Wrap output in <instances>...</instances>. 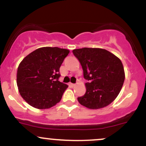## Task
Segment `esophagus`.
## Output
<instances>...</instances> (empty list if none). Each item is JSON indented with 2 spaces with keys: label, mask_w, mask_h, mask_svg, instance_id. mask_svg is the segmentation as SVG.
<instances>
[{
  "label": "esophagus",
  "mask_w": 146,
  "mask_h": 146,
  "mask_svg": "<svg viewBox=\"0 0 146 146\" xmlns=\"http://www.w3.org/2000/svg\"><path fill=\"white\" fill-rule=\"evenodd\" d=\"M68 85H69V86H71V87H74L75 86V84H73V83H69V84H68Z\"/></svg>",
  "instance_id": "34e87169"
}]
</instances>
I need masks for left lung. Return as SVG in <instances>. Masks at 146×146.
Returning a JSON list of instances; mask_svg holds the SVG:
<instances>
[{"instance_id":"obj_1","label":"left lung","mask_w":146,"mask_h":146,"mask_svg":"<svg viewBox=\"0 0 146 146\" xmlns=\"http://www.w3.org/2000/svg\"><path fill=\"white\" fill-rule=\"evenodd\" d=\"M83 69L86 93L78 98L80 104L90 109L109 105L119 93L125 80L121 61L103 48H82L73 50Z\"/></svg>"}]
</instances>
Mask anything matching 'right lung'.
Wrapping results in <instances>:
<instances>
[{
  "label": "right lung",
  "mask_w": 146,
  "mask_h": 146,
  "mask_svg": "<svg viewBox=\"0 0 146 146\" xmlns=\"http://www.w3.org/2000/svg\"><path fill=\"white\" fill-rule=\"evenodd\" d=\"M69 51L58 47H42L22 60L17 71L19 93L31 106L51 108L60 102L68 86L59 81L60 67Z\"/></svg>",
  "instance_id": "right-lung-1"
}]
</instances>
